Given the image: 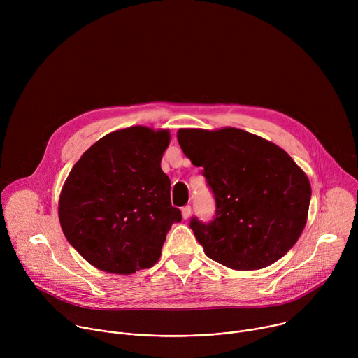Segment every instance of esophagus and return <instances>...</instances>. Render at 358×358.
I'll use <instances>...</instances> for the list:
<instances>
[{"label": "esophagus", "instance_id": "34e87169", "mask_svg": "<svg viewBox=\"0 0 358 358\" xmlns=\"http://www.w3.org/2000/svg\"><path fill=\"white\" fill-rule=\"evenodd\" d=\"M181 214H182V218H184V220H188V218H189V215H191V207H189V206L182 207Z\"/></svg>", "mask_w": 358, "mask_h": 358}]
</instances>
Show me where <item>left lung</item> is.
<instances>
[{"instance_id": "obj_1", "label": "left lung", "mask_w": 358, "mask_h": 358, "mask_svg": "<svg viewBox=\"0 0 358 358\" xmlns=\"http://www.w3.org/2000/svg\"><path fill=\"white\" fill-rule=\"evenodd\" d=\"M184 155L202 169L215 198V217L189 222L207 257L235 271L280 259L308 221V176L279 145L241 129H180Z\"/></svg>"}]
</instances>
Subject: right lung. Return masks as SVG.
I'll return each mask as SVG.
<instances>
[{
	"label": "right lung",
	"instance_id": "right-lung-1",
	"mask_svg": "<svg viewBox=\"0 0 358 358\" xmlns=\"http://www.w3.org/2000/svg\"><path fill=\"white\" fill-rule=\"evenodd\" d=\"M169 144V130H116L71 170L59 196V222L68 242L94 268L131 275L160 259L167 232L181 221L162 170Z\"/></svg>",
	"mask_w": 358,
	"mask_h": 358
}]
</instances>
